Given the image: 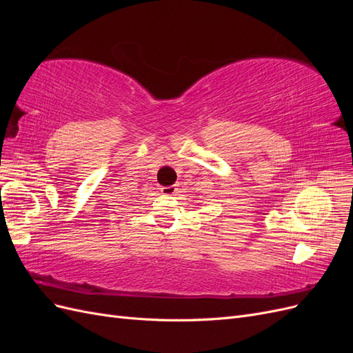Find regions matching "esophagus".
Masks as SVG:
<instances>
[{"label": "esophagus", "mask_w": 353, "mask_h": 353, "mask_svg": "<svg viewBox=\"0 0 353 353\" xmlns=\"http://www.w3.org/2000/svg\"><path fill=\"white\" fill-rule=\"evenodd\" d=\"M160 191H162L163 196H174V194H176L178 188L175 185H169V187H162L160 188Z\"/></svg>", "instance_id": "esophagus-1"}]
</instances>
